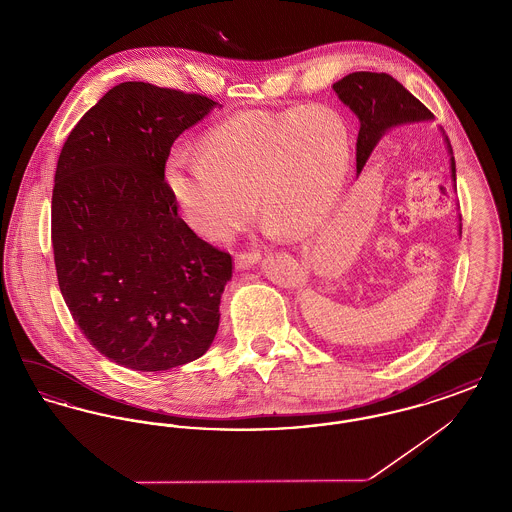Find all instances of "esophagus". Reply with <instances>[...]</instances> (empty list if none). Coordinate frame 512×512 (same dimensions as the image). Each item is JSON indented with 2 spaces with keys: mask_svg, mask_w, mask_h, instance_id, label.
<instances>
[{
  "mask_svg": "<svg viewBox=\"0 0 512 512\" xmlns=\"http://www.w3.org/2000/svg\"><path fill=\"white\" fill-rule=\"evenodd\" d=\"M259 259H261V251H242V253H236V267H253Z\"/></svg>",
  "mask_w": 512,
  "mask_h": 512,
  "instance_id": "esophagus-1",
  "label": "esophagus"
}]
</instances>
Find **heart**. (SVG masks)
Returning a JSON list of instances; mask_svg holds the SVG:
<instances>
[{
	"label": "heart",
	"mask_w": 512,
	"mask_h": 512,
	"mask_svg": "<svg viewBox=\"0 0 512 512\" xmlns=\"http://www.w3.org/2000/svg\"><path fill=\"white\" fill-rule=\"evenodd\" d=\"M353 159L351 128L328 105L249 109L213 126L201 153L176 151L172 197L197 234L224 242L257 213L290 236L322 226L340 201Z\"/></svg>",
	"instance_id": "b5f03b06"
}]
</instances>
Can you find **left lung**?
Wrapping results in <instances>:
<instances>
[{
  "mask_svg": "<svg viewBox=\"0 0 512 512\" xmlns=\"http://www.w3.org/2000/svg\"><path fill=\"white\" fill-rule=\"evenodd\" d=\"M332 88L361 122L357 138V171L363 169L368 155L388 128L434 117L422 101L414 98L390 74L351 73L343 76ZM451 172L455 178V159H451Z\"/></svg>",
  "mask_w": 512,
  "mask_h": 512,
  "instance_id": "8db88e82",
  "label": "left lung"
}]
</instances>
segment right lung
Masks as SVG:
<instances>
[{
	"mask_svg": "<svg viewBox=\"0 0 512 512\" xmlns=\"http://www.w3.org/2000/svg\"><path fill=\"white\" fill-rule=\"evenodd\" d=\"M217 103L122 82L76 122L51 195L59 290L80 332L117 365L199 359L219 330L232 255L180 219L165 180L174 140Z\"/></svg>",
	"mask_w": 512,
	"mask_h": 512,
	"instance_id": "1",
	"label": "right lung"
}]
</instances>
